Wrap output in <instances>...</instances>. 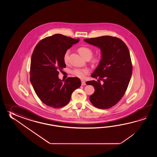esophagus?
<instances>
[{
    "label": "esophagus",
    "mask_w": 157,
    "mask_h": 157,
    "mask_svg": "<svg viewBox=\"0 0 157 157\" xmlns=\"http://www.w3.org/2000/svg\"><path fill=\"white\" fill-rule=\"evenodd\" d=\"M86 85V83H85V81H83V80H81V85Z\"/></svg>",
    "instance_id": "1"
}]
</instances>
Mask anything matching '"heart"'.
<instances>
[{"instance_id": "obj_1", "label": "heart", "mask_w": 157, "mask_h": 157, "mask_svg": "<svg viewBox=\"0 0 157 157\" xmlns=\"http://www.w3.org/2000/svg\"><path fill=\"white\" fill-rule=\"evenodd\" d=\"M78 52L81 55V56L83 57L85 59L90 58L93 55V51L88 47H80L78 49ZM69 54H70V52L67 50L64 55L63 60L65 63H67L68 62ZM98 61H99L98 57H95L92 59V62L93 63H97ZM89 73V70L87 68H75L74 70L72 71V74L75 76L78 77L80 78H83Z\"/></svg>"}]
</instances>
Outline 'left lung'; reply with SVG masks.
I'll use <instances>...</instances> for the list:
<instances>
[{
	"instance_id": "obj_1",
	"label": "left lung",
	"mask_w": 157,
	"mask_h": 157,
	"mask_svg": "<svg viewBox=\"0 0 157 157\" xmlns=\"http://www.w3.org/2000/svg\"><path fill=\"white\" fill-rule=\"evenodd\" d=\"M87 43L100 48L101 59L91 77L98 78L87 81L95 91L89 97L94 107L108 109L115 105L123 97L132 72L130 54L127 45L120 39L103 36L84 39ZM103 80L101 85L100 81Z\"/></svg>"
}]
</instances>
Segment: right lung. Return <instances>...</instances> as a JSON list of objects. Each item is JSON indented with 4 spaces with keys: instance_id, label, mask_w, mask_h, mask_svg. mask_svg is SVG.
<instances>
[{
    "instance_id": "right-lung-1",
    "label": "right lung",
    "mask_w": 157,
    "mask_h": 157,
    "mask_svg": "<svg viewBox=\"0 0 157 157\" xmlns=\"http://www.w3.org/2000/svg\"><path fill=\"white\" fill-rule=\"evenodd\" d=\"M78 41L79 39L55 34L40 41L33 50L30 81L37 97L48 106L58 108L66 105L74 91L81 86L78 77H68L64 82L58 78L59 70L66 67L64 54Z\"/></svg>"
}]
</instances>
